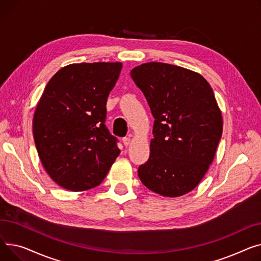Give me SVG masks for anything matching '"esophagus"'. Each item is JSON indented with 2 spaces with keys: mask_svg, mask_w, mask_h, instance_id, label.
<instances>
[{
  "mask_svg": "<svg viewBox=\"0 0 261 261\" xmlns=\"http://www.w3.org/2000/svg\"><path fill=\"white\" fill-rule=\"evenodd\" d=\"M122 142H123V144H124L125 146H128V145H129V143H130L129 137H124L123 139H122Z\"/></svg>",
  "mask_w": 261,
  "mask_h": 261,
  "instance_id": "34e87169",
  "label": "esophagus"
}]
</instances>
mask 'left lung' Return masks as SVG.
<instances>
[{"mask_svg":"<svg viewBox=\"0 0 261 261\" xmlns=\"http://www.w3.org/2000/svg\"><path fill=\"white\" fill-rule=\"evenodd\" d=\"M130 76L149 105V158L138 175L150 191L179 197L194 190L213 162L222 135V116L202 75L180 66L150 62Z\"/></svg>","mask_w":261,"mask_h":261,"instance_id":"1","label":"left lung"}]
</instances>
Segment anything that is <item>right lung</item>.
<instances>
[{"instance_id": "1", "label": "right lung", "mask_w": 261, "mask_h": 261, "mask_svg": "<svg viewBox=\"0 0 261 261\" xmlns=\"http://www.w3.org/2000/svg\"><path fill=\"white\" fill-rule=\"evenodd\" d=\"M121 69L118 62L70 64L44 89L34 116V139L45 171L63 189L96 188L120 154L105 120Z\"/></svg>"}]
</instances>
